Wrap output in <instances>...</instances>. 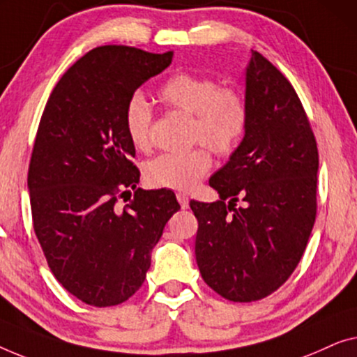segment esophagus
Masks as SVG:
<instances>
[{
    "label": "esophagus",
    "mask_w": 357,
    "mask_h": 357,
    "mask_svg": "<svg viewBox=\"0 0 357 357\" xmlns=\"http://www.w3.org/2000/svg\"><path fill=\"white\" fill-rule=\"evenodd\" d=\"M176 199H178V202H179V205H181V208H188V207H189V197H188V194L178 192V194H176Z\"/></svg>",
    "instance_id": "esophagus-1"
}]
</instances>
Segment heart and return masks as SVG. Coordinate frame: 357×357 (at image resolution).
Listing matches in <instances>:
<instances>
[{
  "mask_svg": "<svg viewBox=\"0 0 357 357\" xmlns=\"http://www.w3.org/2000/svg\"><path fill=\"white\" fill-rule=\"evenodd\" d=\"M158 100L168 108L190 116L189 140L199 144L178 153H162L145 165V179L155 188L192 189L208 173L212 155H233L249 126L245 95L233 85H220L212 76L181 73L158 90ZM153 113L147 100L135 93L124 108V128L135 149L152 145Z\"/></svg>",
  "mask_w": 357,
  "mask_h": 357,
  "instance_id": "obj_1",
  "label": "heart"
}]
</instances>
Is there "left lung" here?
<instances>
[{"mask_svg": "<svg viewBox=\"0 0 357 357\" xmlns=\"http://www.w3.org/2000/svg\"><path fill=\"white\" fill-rule=\"evenodd\" d=\"M245 100L243 142L208 181L220 200L189 204L200 275L233 303L267 298L291 277L317 215L315 135L293 85L259 52L245 69Z\"/></svg>", "mask_w": 357, "mask_h": 357, "instance_id": "obj_1", "label": "left lung"}]
</instances>
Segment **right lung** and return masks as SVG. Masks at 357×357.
<instances>
[{
	"label": "right lung",
	"mask_w": 357,
	"mask_h": 357,
	"mask_svg": "<svg viewBox=\"0 0 357 357\" xmlns=\"http://www.w3.org/2000/svg\"><path fill=\"white\" fill-rule=\"evenodd\" d=\"M172 59L124 45L90 50L63 74L40 119L27 174L35 236L54 278L95 307L121 304L142 286L179 210L173 190L135 188L124 128L128 100ZM130 188L135 199L121 209Z\"/></svg>",
	"instance_id": "1"
}]
</instances>
